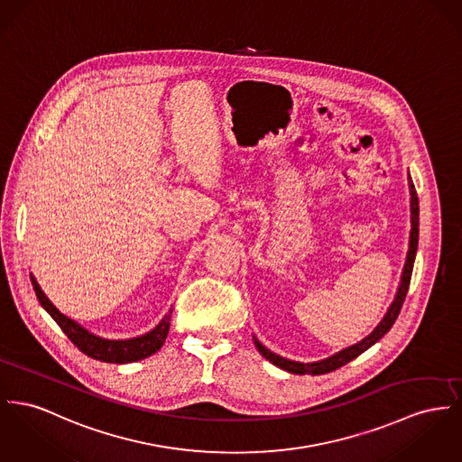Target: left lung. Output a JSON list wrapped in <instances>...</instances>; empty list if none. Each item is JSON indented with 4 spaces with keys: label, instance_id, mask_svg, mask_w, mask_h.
<instances>
[{
    "label": "left lung",
    "instance_id": "8db88e82",
    "mask_svg": "<svg viewBox=\"0 0 462 462\" xmlns=\"http://www.w3.org/2000/svg\"><path fill=\"white\" fill-rule=\"evenodd\" d=\"M408 185H410V196H411L410 198L411 229H410V245H408V254H406V263H404V268H402V275H401V283L400 287H398V292H396V298H394L393 305L387 310V313L383 315V319L380 320V324L373 329V333L368 335L366 338L361 339L359 343H356V345H352L348 348L339 350L338 354H335V356H331L328 359H322V361H317V363H307V365L283 359V357H280L277 354H273L272 350H268L264 345H261L259 339L254 338V343H255L259 354L264 359H268L272 365H275L278 368L285 369V371L294 373V374H324V373H329V371L341 368L343 365H346L352 359H356L357 356H361L365 350H368L371 345H374L378 339L382 338L393 328V324L396 322V319L400 315L402 301H404L408 287H410V278H411V272H413L415 254H417V245H419V198H417L415 185L411 182V177H408Z\"/></svg>",
    "mask_w": 462,
    "mask_h": 462
}]
</instances>
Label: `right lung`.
<instances>
[{
    "label": "right lung",
    "mask_w": 462,
    "mask_h": 462,
    "mask_svg": "<svg viewBox=\"0 0 462 462\" xmlns=\"http://www.w3.org/2000/svg\"><path fill=\"white\" fill-rule=\"evenodd\" d=\"M32 283L40 305L45 308L47 313L58 322V326L61 328L62 333L71 339V343L80 352H84L86 356L93 357L96 361L116 363V365H125V363L142 361V359L155 354L162 346L164 339L168 337L170 320H171V310L164 315V319L155 326L152 331H149V333H145L142 337L129 339L99 338V337H96L93 333H89L88 329H84L75 320H71L66 315H62L61 311L54 307L49 301V298L43 294V291L40 289L38 282L34 280L32 275Z\"/></svg>",
    "instance_id": "1"
}]
</instances>
